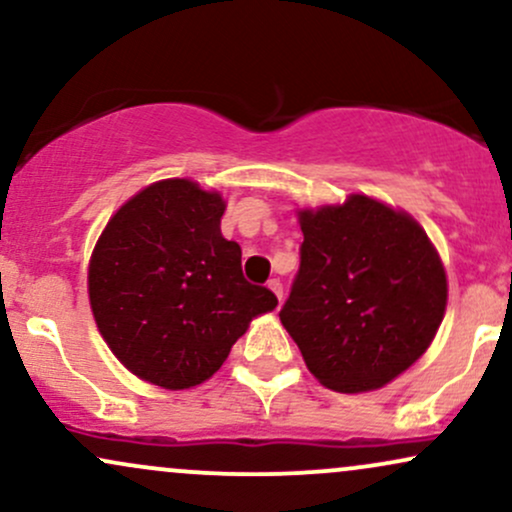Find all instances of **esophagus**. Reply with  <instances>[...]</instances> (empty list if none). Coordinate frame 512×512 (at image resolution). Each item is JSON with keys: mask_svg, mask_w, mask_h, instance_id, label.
Returning a JSON list of instances; mask_svg holds the SVG:
<instances>
[{"mask_svg": "<svg viewBox=\"0 0 512 512\" xmlns=\"http://www.w3.org/2000/svg\"><path fill=\"white\" fill-rule=\"evenodd\" d=\"M269 289L274 291V296L279 298V301H284V286H281V281L279 279H269Z\"/></svg>", "mask_w": 512, "mask_h": 512, "instance_id": "1", "label": "esophagus"}]
</instances>
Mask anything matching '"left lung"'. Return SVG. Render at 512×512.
I'll return each instance as SVG.
<instances>
[{"label":"left lung","instance_id":"1","mask_svg":"<svg viewBox=\"0 0 512 512\" xmlns=\"http://www.w3.org/2000/svg\"><path fill=\"white\" fill-rule=\"evenodd\" d=\"M301 267L281 308L305 366L337 392H366L431 346L448 279L426 231L366 195L298 211Z\"/></svg>","mask_w":512,"mask_h":512}]
</instances>
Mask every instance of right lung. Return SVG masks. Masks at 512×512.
<instances>
[{
    "mask_svg": "<svg viewBox=\"0 0 512 512\" xmlns=\"http://www.w3.org/2000/svg\"><path fill=\"white\" fill-rule=\"evenodd\" d=\"M221 195L161 180L117 209L93 248L88 298L110 351L137 378L187 390L211 378L252 317L276 308L221 236Z\"/></svg>",
    "mask_w": 512,
    "mask_h": 512,
    "instance_id": "add662e5",
    "label": "right lung"
}]
</instances>
